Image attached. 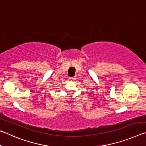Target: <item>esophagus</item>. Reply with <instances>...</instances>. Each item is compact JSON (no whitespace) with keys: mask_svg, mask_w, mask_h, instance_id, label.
Masks as SVG:
<instances>
[{"mask_svg":"<svg viewBox=\"0 0 146 146\" xmlns=\"http://www.w3.org/2000/svg\"><path fill=\"white\" fill-rule=\"evenodd\" d=\"M75 80V78L74 77H71V78H69V80L70 81H73Z\"/></svg>","mask_w":146,"mask_h":146,"instance_id":"1","label":"esophagus"}]
</instances>
